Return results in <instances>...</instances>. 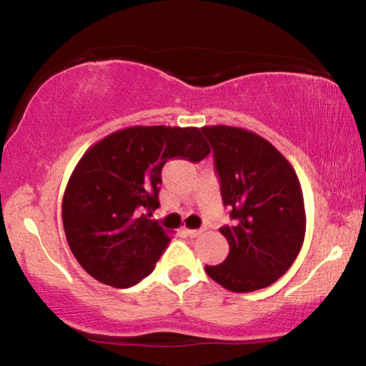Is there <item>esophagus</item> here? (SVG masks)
Here are the masks:
<instances>
[{"label":"esophagus","mask_w":366,"mask_h":366,"mask_svg":"<svg viewBox=\"0 0 366 366\" xmlns=\"http://www.w3.org/2000/svg\"><path fill=\"white\" fill-rule=\"evenodd\" d=\"M184 233H185V235H187L189 238H197V237L200 235V233H202V230H185Z\"/></svg>","instance_id":"obj_1"}]
</instances>
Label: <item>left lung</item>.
I'll list each match as a JSON object with an SVG mask.
<instances>
[{"mask_svg": "<svg viewBox=\"0 0 366 366\" xmlns=\"http://www.w3.org/2000/svg\"><path fill=\"white\" fill-rule=\"evenodd\" d=\"M202 133L214 149L223 205L233 218V225L220 228L230 253L205 271L228 291H258L280 280L301 252V184L286 157L256 133L225 124Z\"/></svg>", "mask_w": 366, "mask_h": 366, "instance_id": "1", "label": "left lung"}]
</instances>
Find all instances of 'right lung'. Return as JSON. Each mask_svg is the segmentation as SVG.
I'll return each mask as SVG.
<instances>
[{
  "label": "right lung",
  "instance_id": "1",
  "mask_svg": "<svg viewBox=\"0 0 366 366\" xmlns=\"http://www.w3.org/2000/svg\"><path fill=\"white\" fill-rule=\"evenodd\" d=\"M202 129L131 127L108 134L81 156L62 202L67 243L92 277L131 287L151 274L171 238L152 212L169 159L209 156Z\"/></svg>",
  "mask_w": 366,
  "mask_h": 366
}]
</instances>
